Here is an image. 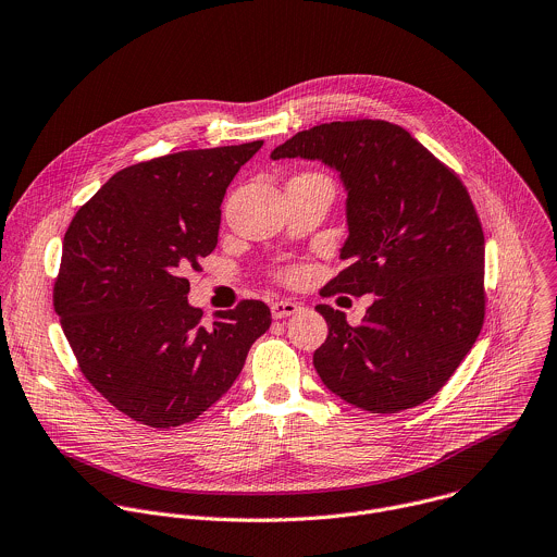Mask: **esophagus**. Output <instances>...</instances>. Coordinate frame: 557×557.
Instances as JSON below:
<instances>
[{
    "instance_id": "34e87169",
    "label": "esophagus",
    "mask_w": 557,
    "mask_h": 557,
    "mask_svg": "<svg viewBox=\"0 0 557 557\" xmlns=\"http://www.w3.org/2000/svg\"><path fill=\"white\" fill-rule=\"evenodd\" d=\"M297 310H301V306L295 304V301H275V304H271L273 319H286V317L295 314Z\"/></svg>"
}]
</instances>
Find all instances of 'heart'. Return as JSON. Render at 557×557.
<instances>
[{
  "mask_svg": "<svg viewBox=\"0 0 557 557\" xmlns=\"http://www.w3.org/2000/svg\"><path fill=\"white\" fill-rule=\"evenodd\" d=\"M286 277H295V271H288V273H286Z\"/></svg>",
  "mask_w": 557,
  "mask_h": 557,
  "instance_id": "1",
  "label": "heart"
}]
</instances>
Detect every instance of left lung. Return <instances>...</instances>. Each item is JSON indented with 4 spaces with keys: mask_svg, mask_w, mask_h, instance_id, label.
<instances>
[{
    "mask_svg": "<svg viewBox=\"0 0 557 557\" xmlns=\"http://www.w3.org/2000/svg\"><path fill=\"white\" fill-rule=\"evenodd\" d=\"M273 159L341 172L349 236L325 297L374 293L358 325L319 304L327 338L312 362L341 400L398 413L433 398L472 349L485 317V238L461 178L409 131L349 120L299 131Z\"/></svg>",
    "mask_w": 557,
    "mask_h": 557,
    "instance_id": "obj_1",
    "label": "left lung"
}]
</instances>
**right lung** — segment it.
<instances>
[{"label":"right lung","instance_id":"add662e5","mask_svg":"<svg viewBox=\"0 0 557 557\" xmlns=\"http://www.w3.org/2000/svg\"><path fill=\"white\" fill-rule=\"evenodd\" d=\"M181 150L115 172L76 212L54 310L91 387L131 420L174 429L227 394L271 325L264 301L214 314L188 304L190 271L219 243L227 185L260 148Z\"/></svg>","mask_w":557,"mask_h":557}]
</instances>
